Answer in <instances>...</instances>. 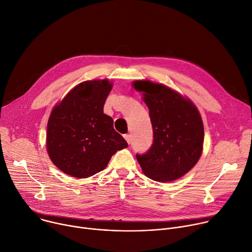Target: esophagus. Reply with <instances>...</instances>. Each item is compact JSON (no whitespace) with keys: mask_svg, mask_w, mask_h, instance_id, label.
<instances>
[{"mask_svg":"<svg viewBox=\"0 0 252 252\" xmlns=\"http://www.w3.org/2000/svg\"><path fill=\"white\" fill-rule=\"evenodd\" d=\"M124 136H125V139H126V141L127 142V144L129 145V144L131 143V136H130V134H125Z\"/></svg>","mask_w":252,"mask_h":252,"instance_id":"1","label":"esophagus"}]
</instances>
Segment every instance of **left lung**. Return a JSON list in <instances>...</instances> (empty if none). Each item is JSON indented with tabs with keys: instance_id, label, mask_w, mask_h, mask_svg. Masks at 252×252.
Instances as JSON below:
<instances>
[{
	"instance_id": "8db88e82",
	"label": "left lung",
	"mask_w": 252,
	"mask_h": 252,
	"mask_svg": "<svg viewBox=\"0 0 252 252\" xmlns=\"http://www.w3.org/2000/svg\"><path fill=\"white\" fill-rule=\"evenodd\" d=\"M149 107L154 141L136 159L144 174L158 182H172L188 173L199 161L204 126L195 104L170 87L149 80H136Z\"/></svg>"
}]
</instances>
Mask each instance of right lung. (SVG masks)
<instances>
[{
	"label": "right lung",
	"instance_id": "right-lung-1",
	"mask_svg": "<svg viewBox=\"0 0 252 252\" xmlns=\"http://www.w3.org/2000/svg\"><path fill=\"white\" fill-rule=\"evenodd\" d=\"M111 88L107 79L84 81L53 108L46 146L51 161L63 173L78 179L93 176L104 170L118 151L127 147L114 130L113 120L103 113Z\"/></svg>",
	"mask_w": 252,
	"mask_h": 252
}]
</instances>
